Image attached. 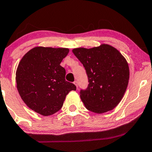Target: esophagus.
<instances>
[{"instance_id": "34e87169", "label": "esophagus", "mask_w": 152, "mask_h": 152, "mask_svg": "<svg viewBox=\"0 0 152 152\" xmlns=\"http://www.w3.org/2000/svg\"><path fill=\"white\" fill-rule=\"evenodd\" d=\"M74 83V84L75 85V86H76V87H77V81H75V82L74 83Z\"/></svg>"}]
</instances>
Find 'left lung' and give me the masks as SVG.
<instances>
[{
  "instance_id": "1",
  "label": "left lung",
  "mask_w": 152,
  "mask_h": 152,
  "mask_svg": "<svg viewBox=\"0 0 152 152\" xmlns=\"http://www.w3.org/2000/svg\"><path fill=\"white\" fill-rule=\"evenodd\" d=\"M83 64L88 86L80 96L86 109L102 114L115 109L122 100L128 85V64L118 50L108 44L92 48L72 50Z\"/></svg>"
}]
</instances>
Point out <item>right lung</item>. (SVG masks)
<instances>
[{
  "instance_id": "1",
  "label": "right lung",
  "mask_w": 152,
  "mask_h": 152,
  "mask_svg": "<svg viewBox=\"0 0 152 152\" xmlns=\"http://www.w3.org/2000/svg\"><path fill=\"white\" fill-rule=\"evenodd\" d=\"M69 50L35 47L22 57L16 72L21 98L32 110L43 116L53 115L62 107L66 96L75 91L65 80L66 70L60 65Z\"/></svg>"
}]
</instances>
